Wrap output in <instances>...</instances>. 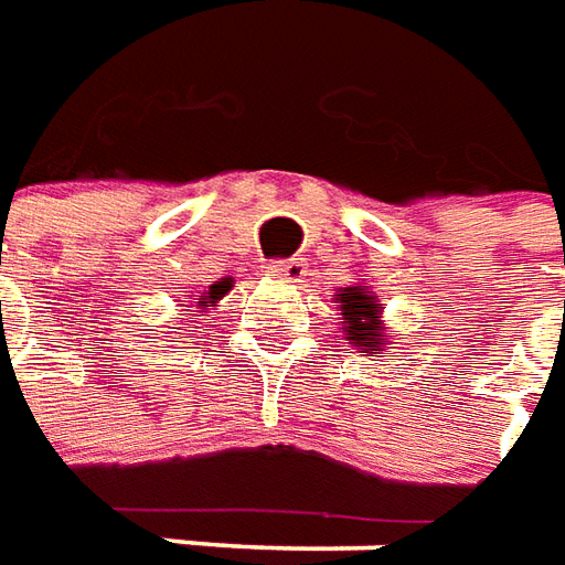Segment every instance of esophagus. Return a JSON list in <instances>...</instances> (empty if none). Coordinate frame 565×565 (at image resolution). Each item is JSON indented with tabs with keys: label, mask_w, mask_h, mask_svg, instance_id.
I'll use <instances>...</instances> for the list:
<instances>
[{
	"label": "esophagus",
	"mask_w": 565,
	"mask_h": 565,
	"mask_svg": "<svg viewBox=\"0 0 565 565\" xmlns=\"http://www.w3.org/2000/svg\"><path fill=\"white\" fill-rule=\"evenodd\" d=\"M271 278H278V281H299L306 269H302V263L299 259H281V263H271L269 266Z\"/></svg>",
	"instance_id": "obj_1"
}]
</instances>
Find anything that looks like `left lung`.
Returning a JSON list of instances; mask_svg holds the SVG:
<instances>
[{
    "label": "left lung",
    "mask_w": 565,
    "mask_h": 565,
    "mask_svg": "<svg viewBox=\"0 0 565 565\" xmlns=\"http://www.w3.org/2000/svg\"><path fill=\"white\" fill-rule=\"evenodd\" d=\"M337 299L342 302L339 311H342V333H345V339L351 345L364 349L370 358H382L388 342L382 339L385 327L379 321L382 306H379L376 296L364 290V287H342Z\"/></svg>",
    "instance_id": "left-lung-1"
}]
</instances>
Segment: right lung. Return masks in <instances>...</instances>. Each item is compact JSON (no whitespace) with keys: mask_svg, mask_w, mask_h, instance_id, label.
<instances>
[{"mask_svg":"<svg viewBox=\"0 0 565 565\" xmlns=\"http://www.w3.org/2000/svg\"><path fill=\"white\" fill-rule=\"evenodd\" d=\"M228 290H232V278H220V281L211 284V287H207V290H204V294L199 296V306H201V309H204L207 302H216V299H223V296H226Z\"/></svg>","mask_w":565,"mask_h":565,"instance_id":"add662e5","label":"right lung"}]
</instances>
